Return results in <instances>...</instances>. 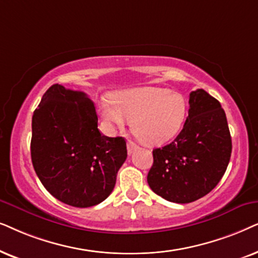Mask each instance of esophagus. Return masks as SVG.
Returning <instances> with one entry per match:
<instances>
[{
	"mask_svg": "<svg viewBox=\"0 0 258 258\" xmlns=\"http://www.w3.org/2000/svg\"><path fill=\"white\" fill-rule=\"evenodd\" d=\"M137 149H138L137 144L133 143L132 140H128V143H127V152H128V154H132Z\"/></svg>",
	"mask_w": 258,
	"mask_h": 258,
	"instance_id": "obj_1",
	"label": "esophagus"
}]
</instances>
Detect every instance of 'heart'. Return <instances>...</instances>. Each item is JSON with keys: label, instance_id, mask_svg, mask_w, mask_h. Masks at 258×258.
<instances>
[{"label": "heart", "instance_id": "heart-1", "mask_svg": "<svg viewBox=\"0 0 258 258\" xmlns=\"http://www.w3.org/2000/svg\"><path fill=\"white\" fill-rule=\"evenodd\" d=\"M107 128L131 120L133 135L145 145H161L180 132L187 114L183 94L164 87H139L113 93L98 104Z\"/></svg>", "mask_w": 258, "mask_h": 258}]
</instances>
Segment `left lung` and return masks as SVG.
<instances>
[{"instance_id": "obj_1", "label": "left lung", "mask_w": 258, "mask_h": 258, "mask_svg": "<svg viewBox=\"0 0 258 258\" xmlns=\"http://www.w3.org/2000/svg\"><path fill=\"white\" fill-rule=\"evenodd\" d=\"M188 115L177 138L153 150L147 183L169 202L186 204L204 197L224 176L231 136L224 109L204 89L190 93Z\"/></svg>"}]
</instances>
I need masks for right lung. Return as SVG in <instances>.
Here are the masks:
<instances>
[{
    "instance_id": "right-lung-1",
    "label": "right lung",
    "mask_w": 258,
    "mask_h": 258,
    "mask_svg": "<svg viewBox=\"0 0 258 258\" xmlns=\"http://www.w3.org/2000/svg\"><path fill=\"white\" fill-rule=\"evenodd\" d=\"M30 154L37 177L53 197L89 208L111 195L127 149L122 137L101 135L87 94L55 84L34 111Z\"/></svg>"
}]
</instances>
